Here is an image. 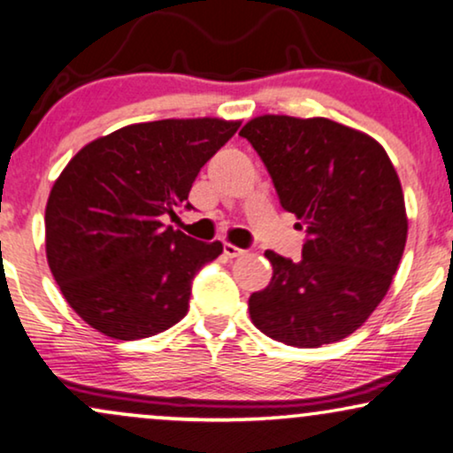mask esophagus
I'll return each mask as SVG.
<instances>
[{
  "instance_id": "1",
  "label": "esophagus",
  "mask_w": 453,
  "mask_h": 453,
  "mask_svg": "<svg viewBox=\"0 0 453 453\" xmlns=\"http://www.w3.org/2000/svg\"><path fill=\"white\" fill-rule=\"evenodd\" d=\"M223 253L230 257V259H234V257L244 255L246 250H244V249H238V246H234V244H230V242H226V244H223Z\"/></svg>"
}]
</instances>
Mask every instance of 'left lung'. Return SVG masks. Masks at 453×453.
<instances>
[{
	"label": "left lung",
	"instance_id": "left-lung-1",
	"mask_svg": "<svg viewBox=\"0 0 453 453\" xmlns=\"http://www.w3.org/2000/svg\"><path fill=\"white\" fill-rule=\"evenodd\" d=\"M280 204L307 223L303 259L265 250L273 276L249 299L269 339L313 349L351 334L385 299L408 215L391 158L374 137L330 119L263 114L240 129Z\"/></svg>",
	"mask_w": 453,
	"mask_h": 453
}]
</instances>
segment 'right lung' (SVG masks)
Returning <instances> with one entry per match:
<instances>
[{
    "label": "right lung",
    "mask_w": 453,
    "mask_h": 453,
    "mask_svg": "<svg viewBox=\"0 0 453 453\" xmlns=\"http://www.w3.org/2000/svg\"><path fill=\"white\" fill-rule=\"evenodd\" d=\"M240 127L223 119L135 123L89 142L62 171L45 207L51 276L83 322L119 341L171 328L192 280L221 255L173 226L204 163Z\"/></svg>",
    "instance_id": "add662e5"
}]
</instances>
